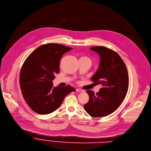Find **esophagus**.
Masks as SVG:
<instances>
[{
	"label": "esophagus",
	"instance_id": "esophagus-1",
	"mask_svg": "<svg viewBox=\"0 0 151 151\" xmlns=\"http://www.w3.org/2000/svg\"><path fill=\"white\" fill-rule=\"evenodd\" d=\"M76 91L77 92H83V91H84L83 90L80 89V88H76Z\"/></svg>",
	"mask_w": 151,
	"mask_h": 151
}]
</instances>
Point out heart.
I'll list each match as a JSON object with an SVG mask.
<instances>
[{"label": "heart", "mask_w": 151, "mask_h": 151, "mask_svg": "<svg viewBox=\"0 0 151 151\" xmlns=\"http://www.w3.org/2000/svg\"><path fill=\"white\" fill-rule=\"evenodd\" d=\"M80 59H88V60H90L88 58H87L86 57H81Z\"/></svg>", "instance_id": "1"}]
</instances>
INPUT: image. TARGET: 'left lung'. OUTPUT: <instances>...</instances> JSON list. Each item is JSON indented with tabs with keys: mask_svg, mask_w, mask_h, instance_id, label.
Wrapping results in <instances>:
<instances>
[{
	"mask_svg": "<svg viewBox=\"0 0 151 151\" xmlns=\"http://www.w3.org/2000/svg\"><path fill=\"white\" fill-rule=\"evenodd\" d=\"M90 49L100 57L98 69L91 80L102 87L96 94L87 91L89 101L84 108L92 117H104L113 113L125 98L128 74L125 64L117 52L104 46H93Z\"/></svg>",
	"mask_w": 151,
	"mask_h": 151,
	"instance_id": "1",
	"label": "left lung"
}]
</instances>
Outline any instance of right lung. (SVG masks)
Instances as JSON below:
<instances>
[{
    "label": "right lung",
    "mask_w": 151,
    "mask_h": 151,
    "mask_svg": "<svg viewBox=\"0 0 151 151\" xmlns=\"http://www.w3.org/2000/svg\"><path fill=\"white\" fill-rule=\"evenodd\" d=\"M72 48L60 44L40 46L24 62L20 74V86L27 104L40 114L57 109L64 98L75 89L70 86L53 87L52 81L60 72L63 55Z\"/></svg>",
    "instance_id": "right-lung-1"
}]
</instances>
